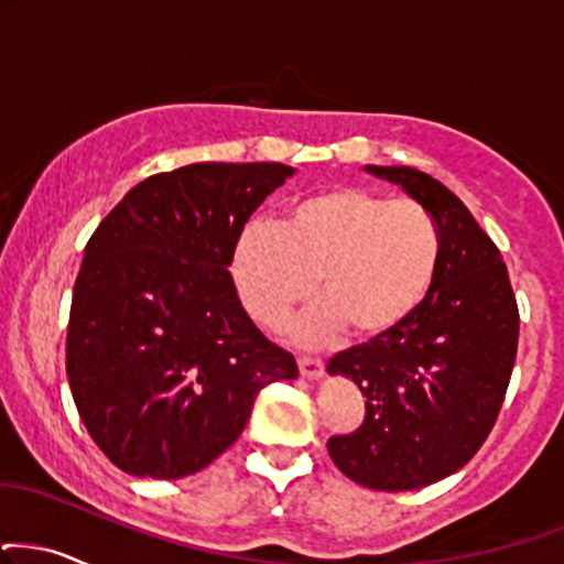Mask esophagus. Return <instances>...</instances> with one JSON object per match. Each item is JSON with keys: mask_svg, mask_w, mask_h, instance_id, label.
Masks as SVG:
<instances>
[{"mask_svg": "<svg viewBox=\"0 0 564 564\" xmlns=\"http://www.w3.org/2000/svg\"><path fill=\"white\" fill-rule=\"evenodd\" d=\"M323 370H325V362L321 357H312V355L300 357V372L304 378H321Z\"/></svg>", "mask_w": 564, "mask_h": 564, "instance_id": "esophagus-1", "label": "esophagus"}]
</instances>
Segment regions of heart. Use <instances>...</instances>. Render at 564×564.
Here are the masks:
<instances>
[{"label":"heart","mask_w":564,"mask_h":564,"mask_svg":"<svg viewBox=\"0 0 564 564\" xmlns=\"http://www.w3.org/2000/svg\"><path fill=\"white\" fill-rule=\"evenodd\" d=\"M441 230L415 199H391L362 186L310 194L281 228L249 223L230 254L243 310L278 328L317 289L325 302L296 325L302 341H321L349 325L381 336L420 307L436 281Z\"/></svg>","instance_id":"1"}]
</instances>
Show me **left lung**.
Instances as JSON below:
<instances>
[{"instance_id": "8db88e82", "label": "left lung", "mask_w": 564, "mask_h": 564, "mask_svg": "<svg viewBox=\"0 0 564 564\" xmlns=\"http://www.w3.org/2000/svg\"><path fill=\"white\" fill-rule=\"evenodd\" d=\"M425 205L441 230L436 281L397 328L330 357L365 397L357 431L328 438L338 470L378 491H410L476 457L514 368L520 312L497 243L444 183L406 165H368Z\"/></svg>"}]
</instances>
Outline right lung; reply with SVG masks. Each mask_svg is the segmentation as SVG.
<instances>
[{
    "instance_id": "add662e5",
    "label": "right lung",
    "mask_w": 564,
    "mask_h": 564,
    "mask_svg": "<svg viewBox=\"0 0 564 564\" xmlns=\"http://www.w3.org/2000/svg\"><path fill=\"white\" fill-rule=\"evenodd\" d=\"M294 167L194 162L141 181L86 243L65 368L88 436L135 478H183L241 436L257 393L296 378L241 307L234 243Z\"/></svg>"
}]
</instances>
